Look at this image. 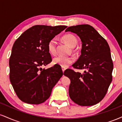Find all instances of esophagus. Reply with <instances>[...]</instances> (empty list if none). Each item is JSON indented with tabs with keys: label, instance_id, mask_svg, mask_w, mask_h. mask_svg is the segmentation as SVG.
Listing matches in <instances>:
<instances>
[{
	"label": "esophagus",
	"instance_id": "obj_1",
	"mask_svg": "<svg viewBox=\"0 0 122 122\" xmlns=\"http://www.w3.org/2000/svg\"><path fill=\"white\" fill-rule=\"evenodd\" d=\"M65 68H62V72L64 73V71H65Z\"/></svg>",
	"mask_w": 122,
	"mask_h": 122
}]
</instances>
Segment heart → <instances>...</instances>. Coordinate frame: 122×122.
<instances>
[{"instance_id": "obj_1", "label": "heart", "mask_w": 122, "mask_h": 122, "mask_svg": "<svg viewBox=\"0 0 122 122\" xmlns=\"http://www.w3.org/2000/svg\"><path fill=\"white\" fill-rule=\"evenodd\" d=\"M62 40L65 43L71 47L76 46L77 43V40L75 36L72 34H66L62 37ZM56 41L54 38L49 41L47 44V50L49 53L51 55H54L56 53ZM74 61L72 57H62L57 56L53 59V64L54 65H60L62 68H67Z\"/></svg>"}]
</instances>
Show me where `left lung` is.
<instances>
[{
	"instance_id": "1",
	"label": "left lung",
	"mask_w": 122,
	"mask_h": 122,
	"mask_svg": "<svg viewBox=\"0 0 122 122\" xmlns=\"http://www.w3.org/2000/svg\"><path fill=\"white\" fill-rule=\"evenodd\" d=\"M65 31L75 33L81 41V54L72 66L85 69L82 74L72 69L64 72L71 81L69 96L79 106H93L104 98L112 80L110 48L106 40L89 25L71 26Z\"/></svg>"
}]
</instances>
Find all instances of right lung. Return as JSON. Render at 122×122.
I'll list each match as a JSON object with an SVG mask.
<instances>
[{"mask_svg": "<svg viewBox=\"0 0 122 122\" xmlns=\"http://www.w3.org/2000/svg\"><path fill=\"white\" fill-rule=\"evenodd\" d=\"M67 26L36 25L15 41L9 60L10 80L19 99L39 104L50 97L53 88L63 75L57 66L42 69L51 61L47 50L50 40Z\"/></svg>", "mask_w": 122, "mask_h": 122, "instance_id": "right-lung-1", "label": "right lung"}]
</instances>
